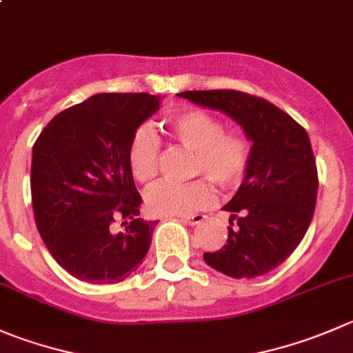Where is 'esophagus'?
Here are the masks:
<instances>
[{"label": "esophagus", "mask_w": 353, "mask_h": 353, "mask_svg": "<svg viewBox=\"0 0 353 353\" xmlns=\"http://www.w3.org/2000/svg\"><path fill=\"white\" fill-rule=\"evenodd\" d=\"M181 221L184 224H190V225H198L205 221V215L201 214H194V215H188V217H181Z\"/></svg>", "instance_id": "esophagus-1"}]
</instances>
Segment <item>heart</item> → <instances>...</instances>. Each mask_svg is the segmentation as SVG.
<instances>
[{
    "mask_svg": "<svg viewBox=\"0 0 353 353\" xmlns=\"http://www.w3.org/2000/svg\"><path fill=\"white\" fill-rule=\"evenodd\" d=\"M170 138L193 152L191 174L205 176L188 184L159 183L146 193V207L155 215H190L212 207L215 193L208 179L224 190L239 186L252 162V139L203 108H188L165 119ZM129 169L139 183L155 179L160 169V139L146 125L134 131L128 150Z\"/></svg>",
    "mask_w": 353,
    "mask_h": 353,
    "instance_id": "b5f03b06",
    "label": "heart"
}]
</instances>
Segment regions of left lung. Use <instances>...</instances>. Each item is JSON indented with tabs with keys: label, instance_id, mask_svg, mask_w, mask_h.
Returning a JSON list of instances; mask_svg holds the SVG:
<instances>
[{
	"label": "left lung",
	"instance_id": "obj_1",
	"mask_svg": "<svg viewBox=\"0 0 353 353\" xmlns=\"http://www.w3.org/2000/svg\"><path fill=\"white\" fill-rule=\"evenodd\" d=\"M179 97L224 112L253 143L248 172L222 207L231 212L228 241L203 253L205 262L236 279L268 274L295 252L312 221L319 179L309 134L271 101L241 91H184Z\"/></svg>",
	"mask_w": 353,
	"mask_h": 353
}]
</instances>
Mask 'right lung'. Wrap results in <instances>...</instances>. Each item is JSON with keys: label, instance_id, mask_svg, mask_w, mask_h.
Returning <instances> with one entry per match:
<instances>
[{"label": "right lung", "instance_id": "1", "mask_svg": "<svg viewBox=\"0 0 353 353\" xmlns=\"http://www.w3.org/2000/svg\"><path fill=\"white\" fill-rule=\"evenodd\" d=\"M160 97L100 93L51 119L32 146L30 193L37 231L61 268L94 285L124 281L152 245L139 219L129 141ZM123 221L119 232L114 222Z\"/></svg>", "mask_w": 353, "mask_h": 353}]
</instances>
